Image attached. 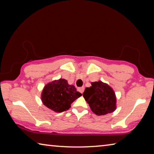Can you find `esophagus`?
Masks as SVG:
<instances>
[{"mask_svg": "<svg viewBox=\"0 0 154 154\" xmlns=\"http://www.w3.org/2000/svg\"><path fill=\"white\" fill-rule=\"evenodd\" d=\"M78 90H79L81 93H83V91H84V87L79 88H78Z\"/></svg>", "mask_w": 154, "mask_h": 154, "instance_id": "esophagus-1", "label": "esophagus"}]
</instances>
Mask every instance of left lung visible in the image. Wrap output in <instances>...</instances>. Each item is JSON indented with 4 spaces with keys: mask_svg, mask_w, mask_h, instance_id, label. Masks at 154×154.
<instances>
[{
    "mask_svg": "<svg viewBox=\"0 0 154 154\" xmlns=\"http://www.w3.org/2000/svg\"><path fill=\"white\" fill-rule=\"evenodd\" d=\"M91 84L92 86L85 88L83 96L92 111L97 116L113 113L117 108V98L113 88L101 81Z\"/></svg>",
    "mask_w": 154,
    "mask_h": 154,
    "instance_id": "left-lung-1",
    "label": "left lung"
}]
</instances>
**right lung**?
<instances>
[{
	"instance_id": "obj_1",
	"label": "right lung",
	"mask_w": 154,
	"mask_h": 154,
	"mask_svg": "<svg viewBox=\"0 0 154 154\" xmlns=\"http://www.w3.org/2000/svg\"><path fill=\"white\" fill-rule=\"evenodd\" d=\"M82 96L73 85L60 78L47 83L41 92V99L44 105L51 110L61 113L71 107V105Z\"/></svg>"
}]
</instances>
